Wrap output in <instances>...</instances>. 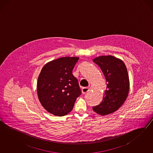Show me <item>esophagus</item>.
Here are the masks:
<instances>
[{
    "instance_id": "esophagus-1",
    "label": "esophagus",
    "mask_w": 153,
    "mask_h": 153,
    "mask_svg": "<svg viewBox=\"0 0 153 153\" xmlns=\"http://www.w3.org/2000/svg\"><path fill=\"white\" fill-rule=\"evenodd\" d=\"M88 91H90V88L88 87H85V88H82V93L83 94H86L87 92H88Z\"/></svg>"
}]
</instances>
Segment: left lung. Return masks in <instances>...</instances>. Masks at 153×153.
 I'll list each match as a JSON object with an SVG mask.
<instances>
[{
    "label": "left lung",
    "mask_w": 153,
    "mask_h": 153,
    "mask_svg": "<svg viewBox=\"0 0 153 153\" xmlns=\"http://www.w3.org/2000/svg\"><path fill=\"white\" fill-rule=\"evenodd\" d=\"M93 62L100 67L108 83L102 102L93 109L105 116L117 111L125 102L129 92V77L124 62L113 56H100Z\"/></svg>",
    "instance_id": "left-lung-1"
}]
</instances>
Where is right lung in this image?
Here are the masks:
<instances>
[{
    "mask_svg": "<svg viewBox=\"0 0 153 153\" xmlns=\"http://www.w3.org/2000/svg\"><path fill=\"white\" fill-rule=\"evenodd\" d=\"M79 57H62L47 63L39 76L37 95L42 106L55 116L67 114L81 94L77 79L72 74Z\"/></svg>",
    "mask_w": 153,
    "mask_h": 153,
    "instance_id": "obj_1",
    "label": "right lung"
}]
</instances>
